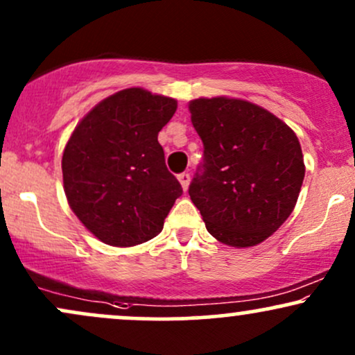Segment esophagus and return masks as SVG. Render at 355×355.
<instances>
[{
  "label": "esophagus",
  "instance_id": "esophagus-1",
  "mask_svg": "<svg viewBox=\"0 0 355 355\" xmlns=\"http://www.w3.org/2000/svg\"><path fill=\"white\" fill-rule=\"evenodd\" d=\"M178 182L182 183V189L183 190L189 189V185H190V173L189 172H183V173L178 175Z\"/></svg>",
  "mask_w": 355,
  "mask_h": 355
}]
</instances>
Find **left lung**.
<instances>
[{
  "label": "left lung",
  "mask_w": 355,
  "mask_h": 355,
  "mask_svg": "<svg viewBox=\"0 0 355 355\" xmlns=\"http://www.w3.org/2000/svg\"><path fill=\"white\" fill-rule=\"evenodd\" d=\"M203 162L189 187L207 230L230 247L263 242L288 218L302 187L299 138L282 120L245 100L189 105Z\"/></svg>",
  "instance_id": "left-lung-1"
}]
</instances>
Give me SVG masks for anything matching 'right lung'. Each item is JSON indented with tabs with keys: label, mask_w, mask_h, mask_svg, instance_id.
Listing matches in <instances>:
<instances>
[{
	"label": "right lung",
	"mask_w": 355,
	"mask_h": 355,
	"mask_svg": "<svg viewBox=\"0 0 355 355\" xmlns=\"http://www.w3.org/2000/svg\"><path fill=\"white\" fill-rule=\"evenodd\" d=\"M175 112L177 100L126 88L100 101L71 133L61 158L64 193L103 243L133 247L157 237L183 193L158 144Z\"/></svg>",
	"instance_id": "right-lung-1"
}]
</instances>
